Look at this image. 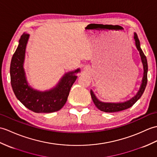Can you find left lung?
Masks as SVG:
<instances>
[{
    "instance_id": "1",
    "label": "left lung",
    "mask_w": 157,
    "mask_h": 157,
    "mask_svg": "<svg viewBox=\"0 0 157 157\" xmlns=\"http://www.w3.org/2000/svg\"><path fill=\"white\" fill-rule=\"evenodd\" d=\"M134 39L135 41V45L137 50L139 52L140 56L142 63L143 65V77L142 79V83L140 84V87L139 88V90L138 91V92L134 97H132L131 99L127 100L126 101H123V102H104V101H101L96 98V95L94 94L93 91L90 90V94L92 96V100L94 101V104L96 105V106L102 112H116L119 111H122L126 109H128L130 108L131 106L135 104L138 100H139L140 97L143 95V94L144 92V90L146 88V86L147 84V73H148V63H147V57L144 56V54L142 50L140 47V41L138 39V37L137 36V34L136 33H134Z\"/></svg>"
}]
</instances>
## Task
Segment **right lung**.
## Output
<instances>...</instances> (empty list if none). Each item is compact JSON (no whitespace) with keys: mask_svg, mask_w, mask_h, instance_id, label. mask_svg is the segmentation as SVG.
<instances>
[{"mask_svg":"<svg viewBox=\"0 0 157 157\" xmlns=\"http://www.w3.org/2000/svg\"><path fill=\"white\" fill-rule=\"evenodd\" d=\"M29 38V35L25 33L21 35L10 62V83L14 95L25 107L34 112L51 113L59 110L66 103L80 69L65 73L52 89L43 92L33 88L29 84L24 69Z\"/></svg>","mask_w":157,"mask_h":157,"instance_id":"obj_1","label":"right lung"}]
</instances>
